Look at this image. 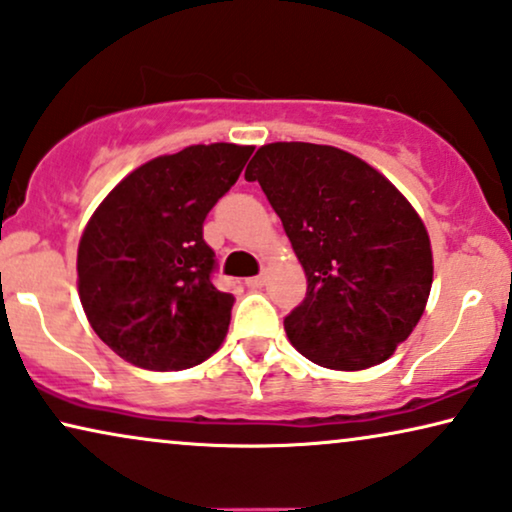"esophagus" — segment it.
<instances>
[{
  "instance_id": "34e87169",
  "label": "esophagus",
  "mask_w": 512,
  "mask_h": 512,
  "mask_svg": "<svg viewBox=\"0 0 512 512\" xmlns=\"http://www.w3.org/2000/svg\"><path fill=\"white\" fill-rule=\"evenodd\" d=\"M264 283H267V276H264V274H260V276H252V278H245V285H248V288H252V290L262 288Z\"/></svg>"
}]
</instances>
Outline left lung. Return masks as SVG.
Listing matches in <instances>:
<instances>
[{"mask_svg":"<svg viewBox=\"0 0 512 512\" xmlns=\"http://www.w3.org/2000/svg\"><path fill=\"white\" fill-rule=\"evenodd\" d=\"M245 180L260 182L306 274L285 318L290 344L327 370H365L417 327L433 283L428 231L379 170L344 149L271 142Z\"/></svg>","mask_w":512,"mask_h":512,"instance_id":"obj_1","label":"left lung"}]
</instances>
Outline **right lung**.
<instances>
[{
  "mask_svg": "<svg viewBox=\"0 0 512 512\" xmlns=\"http://www.w3.org/2000/svg\"><path fill=\"white\" fill-rule=\"evenodd\" d=\"M252 149L213 142L156 156L88 220L77 252L81 306L95 335L131 365L187 370L227 337L234 295L215 288L203 222Z\"/></svg>",
  "mask_w": 512,
  "mask_h": 512,
  "instance_id": "add662e5",
  "label": "right lung"
}]
</instances>
